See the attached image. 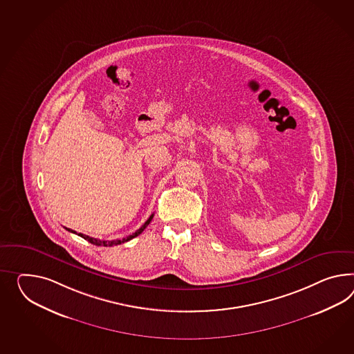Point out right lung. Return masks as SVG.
<instances>
[{
	"mask_svg": "<svg viewBox=\"0 0 354 354\" xmlns=\"http://www.w3.org/2000/svg\"><path fill=\"white\" fill-rule=\"evenodd\" d=\"M154 217V214H151L149 219L146 221L145 223L142 225V226L140 227L138 230H137L136 232H133L132 235L127 236V237H124V239H122V240H97V239H93V237H90V236L83 235V234H78V236H81L83 237L84 240H87L88 243H91L93 245H97V246H113V245H119L122 244V243H126V241H129V240H132L133 237H136V236L140 235L144 230H145L146 227L149 226V223L151 222V219ZM69 232H73V234H77L75 231H73L71 228H66Z\"/></svg>",
	"mask_w": 354,
	"mask_h": 354,
	"instance_id": "add662e5",
	"label": "right lung"
}]
</instances>
